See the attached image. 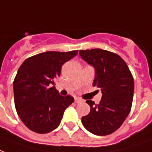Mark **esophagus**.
<instances>
[{
  "mask_svg": "<svg viewBox=\"0 0 152 152\" xmlns=\"http://www.w3.org/2000/svg\"><path fill=\"white\" fill-rule=\"evenodd\" d=\"M81 101H82V100H81L80 99H79V98H75V103H76V104H77V103H80V102Z\"/></svg>",
  "mask_w": 152,
  "mask_h": 152,
  "instance_id": "esophagus-1",
  "label": "esophagus"
}]
</instances>
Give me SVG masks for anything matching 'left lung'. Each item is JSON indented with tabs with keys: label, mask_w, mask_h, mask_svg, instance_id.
Masks as SVG:
<instances>
[{
	"label": "left lung",
	"mask_w": 152,
	"mask_h": 152,
	"mask_svg": "<svg viewBox=\"0 0 152 152\" xmlns=\"http://www.w3.org/2000/svg\"><path fill=\"white\" fill-rule=\"evenodd\" d=\"M79 54L95 69L93 86L102 92L101 100L95 104L87 100L91 109L82 117L87 130L96 135H107L117 130L130 113L134 93V80L120 56L100 48L80 50Z\"/></svg>",
	"instance_id": "obj_1"
}]
</instances>
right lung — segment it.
Here are the masks:
<instances>
[{
    "label": "right lung",
    "mask_w": 152,
    "mask_h": 152,
    "mask_svg": "<svg viewBox=\"0 0 152 152\" xmlns=\"http://www.w3.org/2000/svg\"><path fill=\"white\" fill-rule=\"evenodd\" d=\"M78 50L45 52L26 59L13 81L17 114L26 127L40 134L48 133L60 125L64 112L74 102L62 96L55 88L64 64L76 56Z\"/></svg>",
    "instance_id": "right-lung-1"
}]
</instances>
